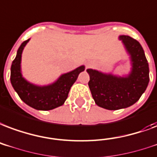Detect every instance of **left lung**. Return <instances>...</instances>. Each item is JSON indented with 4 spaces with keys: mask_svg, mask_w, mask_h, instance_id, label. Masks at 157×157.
Listing matches in <instances>:
<instances>
[{
    "mask_svg": "<svg viewBox=\"0 0 157 157\" xmlns=\"http://www.w3.org/2000/svg\"><path fill=\"white\" fill-rule=\"evenodd\" d=\"M130 55L132 71L126 77L88 69V86L97 105L108 110H117L133 105L141 98L149 83V65L138 41L128 35H120Z\"/></svg>",
    "mask_w": 157,
    "mask_h": 157,
    "instance_id": "8db88e82",
    "label": "left lung"
}]
</instances>
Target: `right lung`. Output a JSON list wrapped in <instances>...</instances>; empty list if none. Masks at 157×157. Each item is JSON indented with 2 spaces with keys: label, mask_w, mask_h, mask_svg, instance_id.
I'll use <instances>...</instances> for the list:
<instances>
[{
  "label": "right lung",
  "mask_w": 157,
  "mask_h": 157,
  "mask_svg": "<svg viewBox=\"0 0 157 157\" xmlns=\"http://www.w3.org/2000/svg\"><path fill=\"white\" fill-rule=\"evenodd\" d=\"M29 40L24 41L17 50L16 57L10 68V83L21 99L37 110H51L62 106L68 98L70 88L78 74L85 69L83 65L67 74H63L55 83L47 86H37L22 77L21 70V55Z\"/></svg>",
  "instance_id": "1"
}]
</instances>
